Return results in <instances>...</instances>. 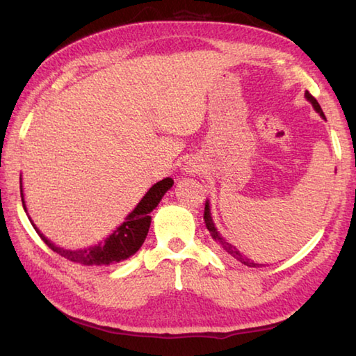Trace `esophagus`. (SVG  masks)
Masks as SVG:
<instances>
[{"instance_id": "esophagus-1", "label": "esophagus", "mask_w": 356, "mask_h": 356, "mask_svg": "<svg viewBox=\"0 0 356 356\" xmlns=\"http://www.w3.org/2000/svg\"><path fill=\"white\" fill-rule=\"evenodd\" d=\"M185 172L186 174H190V176H195V174H197L201 171V168H200V165H197V161L196 160H188L185 163Z\"/></svg>"}]
</instances>
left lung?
<instances>
[{"label": "left lung", "instance_id": "8db88e82", "mask_svg": "<svg viewBox=\"0 0 356 356\" xmlns=\"http://www.w3.org/2000/svg\"><path fill=\"white\" fill-rule=\"evenodd\" d=\"M305 97H306V100L309 102V104L312 105V108H314V110L321 114V118L322 119H327L325 118V114H323V111H322V108H321V105H318V102L312 97V95L306 91L305 92ZM204 221H206V227L209 229V232H210V236H212V238L215 240L216 243H218L222 250H225L227 254H231L234 259H237L238 262H242L243 265H248V267H262L264 264H257V262H254V261H251V259H248L246 256H243L242 252H240L236 246H234L232 243H229L227 240L221 236L220 234V231L218 229H216V226H215V222H213V218H212V212H210V201L207 200L206 201V210H204Z\"/></svg>", "mask_w": 356, "mask_h": 356}]
</instances>
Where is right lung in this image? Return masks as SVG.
<instances>
[{
	"instance_id": "right-lung-1",
	"label": "right lung",
	"mask_w": 356,
	"mask_h": 356,
	"mask_svg": "<svg viewBox=\"0 0 356 356\" xmlns=\"http://www.w3.org/2000/svg\"><path fill=\"white\" fill-rule=\"evenodd\" d=\"M174 185V180L171 177H166L155 185L150 186L146 195L141 197V201L136 204V207L125 216V220L114 229L110 236L105 237L102 242L88 246V248L80 250H67L63 246H58L51 242L50 238H47L44 234L40 232V229L34 225V221L28 213L26 201H25V193H23V184L20 177V195H22V204L23 209L28 215L29 221H31L35 232L39 234L40 238L44 240L48 248H51L58 254L67 259V261L81 264V265H97V267H106V265H113L118 262H122L125 259H129L135 254V252L141 248L144 240L147 237L150 221L152 216L149 213L159 206L161 197L165 196L168 190H171Z\"/></svg>"
}]
</instances>
